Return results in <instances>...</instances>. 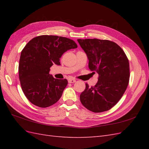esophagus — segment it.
Returning <instances> with one entry per match:
<instances>
[{
  "instance_id": "1",
  "label": "esophagus",
  "mask_w": 149,
  "mask_h": 149,
  "mask_svg": "<svg viewBox=\"0 0 149 149\" xmlns=\"http://www.w3.org/2000/svg\"><path fill=\"white\" fill-rule=\"evenodd\" d=\"M75 82H76V80L74 79H68V83H74Z\"/></svg>"
}]
</instances>
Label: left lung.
<instances>
[{"label":"left lung","instance_id":"left-lung-1","mask_svg":"<svg viewBox=\"0 0 149 149\" xmlns=\"http://www.w3.org/2000/svg\"><path fill=\"white\" fill-rule=\"evenodd\" d=\"M89 60L93 74H99L97 83L86 88L80 95L82 104L94 113L106 111L116 105L128 86L129 63L124 51L111 41L78 39Z\"/></svg>","mask_w":149,"mask_h":149}]
</instances>
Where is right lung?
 <instances>
[{
  "mask_svg": "<svg viewBox=\"0 0 149 149\" xmlns=\"http://www.w3.org/2000/svg\"><path fill=\"white\" fill-rule=\"evenodd\" d=\"M77 47L74 40L53 35L36 36L26 44L19 61V79L25 96L33 104L47 107L61 98L68 81L54 78L50 68L60 65L63 53Z\"/></svg>",
  "mask_w": 149,
  "mask_h": 149,
  "instance_id": "1",
  "label": "right lung"
}]
</instances>
